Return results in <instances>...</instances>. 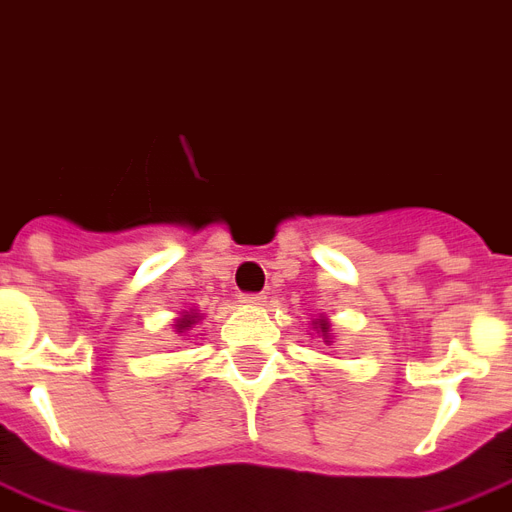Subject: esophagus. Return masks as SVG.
<instances>
[{"label": "esophagus", "instance_id": "34e87169", "mask_svg": "<svg viewBox=\"0 0 512 512\" xmlns=\"http://www.w3.org/2000/svg\"><path fill=\"white\" fill-rule=\"evenodd\" d=\"M263 295H241V304L244 306H263Z\"/></svg>", "mask_w": 512, "mask_h": 512}]
</instances>
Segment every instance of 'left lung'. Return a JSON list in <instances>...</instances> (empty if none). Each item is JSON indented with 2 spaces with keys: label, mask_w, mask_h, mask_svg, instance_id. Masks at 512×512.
Listing matches in <instances>:
<instances>
[{
  "label": "left lung",
  "mask_w": 512,
  "mask_h": 512,
  "mask_svg": "<svg viewBox=\"0 0 512 512\" xmlns=\"http://www.w3.org/2000/svg\"><path fill=\"white\" fill-rule=\"evenodd\" d=\"M312 336H323V342L331 344V320H328L325 314H320L317 320H312Z\"/></svg>",
  "instance_id": "1"
}]
</instances>
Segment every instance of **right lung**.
I'll return each mask as SVG.
<instances>
[{
	"mask_svg": "<svg viewBox=\"0 0 512 512\" xmlns=\"http://www.w3.org/2000/svg\"><path fill=\"white\" fill-rule=\"evenodd\" d=\"M203 320V314L200 309H181L179 317L173 320V331L179 333V336H189V333L195 331V325Z\"/></svg>",
	"mask_w": 512,
	"mask_h": 512,
	"instance_id": "right-lung-1",
	"label": "right lung"
}]
</instances>
